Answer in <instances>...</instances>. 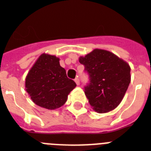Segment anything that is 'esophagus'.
Wrapping results in <instances>:
<instances>
[{"instance_id": "esophagus-1", "label": "esophagus", "mask_w": 151, "mask_h": 151, "mask_svg": "<svg viewBox=\"0 0 151 151\" xmlns=\"http://www.w3.org/2000/svg\"><path fill=\"white\" fill-rule=\"evenodd\" d=\"M74 81H75V83H77V85H79L80 84V80L78 78H76L75 79H74Z\"/></svg>"}]
</instances>
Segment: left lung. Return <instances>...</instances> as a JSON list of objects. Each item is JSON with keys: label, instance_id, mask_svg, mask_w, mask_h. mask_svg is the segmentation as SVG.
Segmentation results:
<instances>
[{"label": "left lung", "instance_id": "8db88e82", "mask_svg": "<svg viewBox=\"0 0 151 151\" xmlns=\"http://www.w3.org/2000/svg\"><path fill=\"white\" fill-rule=\"evenodd\" d=\"M79 62L89 75L84 93L91 107L101 114L116 108L130 83L129 64L111 52L101 49H94L85 57H81Z\"/></svg>", "mask_w": 151, "mask_h": 151}]
</instances>
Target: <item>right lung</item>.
I'll list each match as a JSON object with an SVG mask.
<instances>
[{
	"label": "right lung",
	"mask_w": 151,
	"mask_h": 151,
	"mask_svg": "<svg viewBox=\"0 0 151 151\" xmlns=\"http://www.w3.org/2000/svg\"><path fill=\"white\" fill-rule=\"evenodd\" d=\"M60 59L43 54L33 65L25 80V87L33 102L44 108L54 110L65 104L70 92L76 87L67 77Z\"/></svg>",
	"instance_id": "obj_1"
}]
</instances>
